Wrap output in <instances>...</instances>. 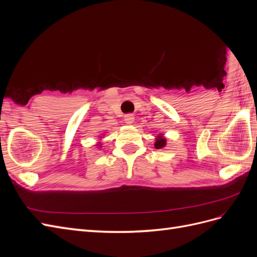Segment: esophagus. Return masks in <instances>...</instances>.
Segmentation results:
<instances>
[{"mask_svg": "<svg viewBox=\"0 0 257 257\" xmlns=\"http://www.w3.org/2000/svg\"><path fill=\"white\" fill-rule=\"evenodd\" d=\"M134 115L133 114H126L125 116H124V121H125L126 124H128V125H131V124L134 123Z\"/></svg>", "mask_w": 257, "mask_h": 257, "instance_id": "1", "label": "esophagus"}]
</instances>
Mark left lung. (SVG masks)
<instances>
[{"mask_svg":"<svg viewBox=\"0 0 257 257\" xmlns=\"http://www.w3.org/2000/svg\"><path fill=\"white\" fill-rule=\"evenodd\" d=\"M154 147H155V149H163V148L166 147V138L162 133L155 137Z\"/></svg>","mask_w":257,"mask_h":257,"instance_id":"8db88e82","label":"left lung"}]
</instances>
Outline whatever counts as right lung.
Returning <instances> with one entry per match:
<instances>
[{"mask_svg": "<svg viewBox=\"0 0 257 257\" xmlns=\"http://www.w3.org/2000/svg\"><path fill=\"white\" fill-rule=\"evenodd\" d=\"M99 141H100V139H99ZM96 146L98 147V148H100V147H102V143H100V142H97V144H96Z\"/></svg>", "mask_w": 257, "mask_h": 257, "instance_id": "add662e5", "label": "right lung"}]
</instances>
